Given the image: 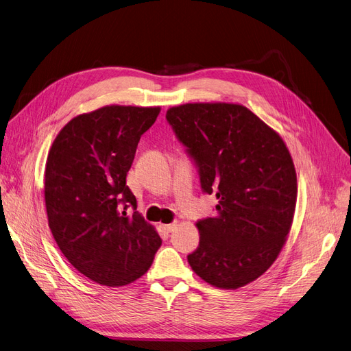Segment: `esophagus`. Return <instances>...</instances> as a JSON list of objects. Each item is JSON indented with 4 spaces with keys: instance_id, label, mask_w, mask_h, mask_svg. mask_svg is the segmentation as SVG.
Instances as JSON below:
<instances>
[{
    "instance_id": "esophagus-1",
    "label": "esophagus",
    "mask_w": 351,
    "mask_h": 351,
    "mask_svg": "<svg viewBox=\"0 0 351 351\" xmlns=\"http://www.w3.org/2000/svg\"><path fill=\"white\" fill-rule=\"evenodd\" d=\"M162 228L165 230V231H168V232H171V231H173V230L176 228V223H172V224H162Z\"/></svg>"
}]
</instances>
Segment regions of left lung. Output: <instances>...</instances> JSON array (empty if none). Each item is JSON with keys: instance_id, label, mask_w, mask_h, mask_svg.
<instances>
[{"instance_id": "1", "label": "left lung", "mask_w": 351, "mask_h": 351, "mask_svg": "<svg viewBox=\"0 0 351 351\" xmlns=\"http://www.w3.org/2000/svg\"><path fill=\"white\" fill-rule=\"evenodd\" d=\"M167 120L188 148L217 215L196 223L199 247L188 255L196 275L220 289L260 278L291 231L298 182L282 136L234 103H186Z\"/></svg>"}]
</instances>
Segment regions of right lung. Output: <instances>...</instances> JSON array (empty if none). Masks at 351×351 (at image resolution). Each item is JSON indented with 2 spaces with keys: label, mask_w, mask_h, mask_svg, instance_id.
Returning <instances> with one entry per match:
<instances>
[{
  "label": "right lung",
  "mask_w": 351,
  "mask_h": 351,
  "mask_svg": "<svg viewBox=\"0 0 351 351\" xmlns=\"http://www.w3.org/2000/svg\"><path fill=\"white\" fill-rule=\"evenodd\" d=\"M160 107L111 104L80 114L56 135L45 167V206L66 260L93 282L119 288L141 278L162 244L138 212L125 178Z\"/></svg>",
  "instance_id": "1"
}]
</instances>
